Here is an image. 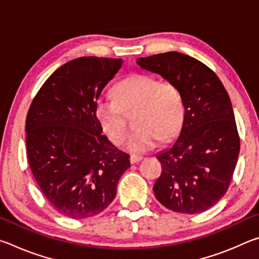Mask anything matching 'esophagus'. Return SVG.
Returning a JSON list of instances; mask_svg holds the SVG:
<instances>
[{
    "mask_svg": "<svg viewBox=\"0 0 259 259\" xmlns=\"http://www.w3.org/2000/svg\"><path fill=\"white\" fill-rule=\"evenodd\" d=\"M142 159H143L142 156H138V155H131V156H130V163H131V164L138 163L139 161H142Z\"/></svg>",
    "mask_w": 259,
    "mask_h": 259,
    "instance_id": "34e87169",
    "label": "esophagus"
}]
</instances>
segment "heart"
<instances>
[{"instance_id":"heart-1","label":"heart","mask_w":259,"mask_h":259,"mask_svg":"<svg viewBox=\"0 0 259 259\" xmlns=\"http://www.w3.org/2000/svg\"><path fill=\"white\" fill-rule=\"evenodd\" d=\"M114 98H100L95 115L114 144L123 143L126 120L124 112L137 108L135 125L126 148L135 153L151 151L160 139L168 142L182 128L185 104L179 88L172 82L159 81L147 74H133L113 89Z\"/></svg>"}]
</instances>
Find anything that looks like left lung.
I'll use <instances>...</instances> for the list:
<instances>
[{
  "mask_svg": "<svg viewBox=\"0 0 259 259\" xmlns=\"http://www.w3.org/2000/svg\"><path fill=\"white\" fill-rule=\"evenodd\" d=\"M143 69L176 84L185 116L178 138L157 153L162 172L155 198L172 211L203 212L229 188L240 153V139L229 94L208 66L177 51L138 58Z\"/></svg>",
  "mask_w": 259,
  "mask_h": 259,
  "instance_id": "obj_1",
  "label": "left lung"
}]
</instances>
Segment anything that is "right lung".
<instances>
[{"label":"right lung","instance_id":"right-lung-1","mask_svg":"<svg viewBox=\"0 0 259 259\" xmlns=\"http://www.w3.org/2000/svg\"><path fill=\"white\" fill-rule=\"evenodd\" d=\"M123 61L80 57L38 90L26 117L30 170L48 201L68 218L93 217L116 195L129 155L102 135L95 106Z\"/></svg>","mask_w":259,"mask_h":259}]
</instances>
